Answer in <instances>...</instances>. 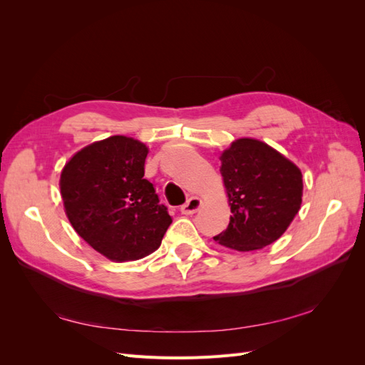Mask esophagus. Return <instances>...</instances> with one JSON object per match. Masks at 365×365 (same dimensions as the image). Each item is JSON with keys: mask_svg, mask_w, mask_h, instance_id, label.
Segmentation results:
<instances>
[{"mask_svg": "<svg viewBox=\"0 0 365 365\" xmlns=\"http://www.w3.org/2000/svg\"><path fill=\"white\" fill-rule=\"evenodd\" d=\"M201 205H202V200H201V197L192 196V197H189V200H187V202L181 207V213H182V215H193V213L197 212V210L201 208Z\"/></svg>", "mask_w": 365, "mask_h": 365, "instance_id": "esophagus-1", "label": "esophagus"}]
</instances>
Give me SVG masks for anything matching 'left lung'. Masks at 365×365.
<instances>
[{"instance_id": "8db88e82", "label": "left lung", "mask_w": 365, "mask_h": 365, "mask_svg": "<svg viewBox=\"0 0 365 365\" xmlns=\"http://www.w3.org/2000/svg\"><path fill=\"white\" fill-rule=\"evenodd\" d=\"M230 224L215 236L236 251H254L277 240L302 207L303 175L291 160L267 143L239 138L220 153Z\"/></svg>"}]
</instances>
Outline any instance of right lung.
<instances>
[{
	"instance_id": "1",
	"label": "right lung",
	"mask_w": 365,
	"mask_h": 365,
	"mask_svg": "<svg viewBox=\"0 0 365 365\" xmlns=\"http://www.w3.org/2000/svg\"><path fill=\"white\" fill-rule=\"evenodd\" d=\"M148 153L145 143L113 135L76 152L61 173L70 224L88 245L113 262L149 256L172 224L155 187L143 178Z\"/></svg>"
}]
</instances>
